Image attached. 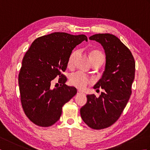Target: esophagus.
I'll list each match as a JSON object with an SVG mask.
<instances>
[{"label": "esophagus", "mask_w": 150, "mask_h": 150, "mask_svg": "<svg viewBox=\"0 0 150 150\" xmlns=\"http://www.w3.org/2000/svg\"><path fill=\"white\" fill-rule=\"evenodd\" d=\"M80 93H82V91H81V90H78L77 91V94H80Z\"/></svg>", "instance_id": "esophagus-1"}]
</instances>
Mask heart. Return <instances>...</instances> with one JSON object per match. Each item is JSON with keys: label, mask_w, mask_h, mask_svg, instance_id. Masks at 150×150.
I'll use <instances>...</instances> for the list:
<instances>
[{"label": "heart", "mask_w": 150, "mask_h": 150, "mask_svg": "<svg viewBox=\"0 0 150 150\" xmlns=\"http://www.w3.org/2000/svg\"><path fill=\"white\" fill-rule=\"evenodd\" d=\"M77 51H74L70 55L68 61V64L69 66L73 64V60H74L75 57L77 55ZM90 55L91 63L98 61L103 64L104 59V57L100 52L93 51V52H91ZM69 79V84L73 86H75L78 89H80V90H84L89 84H90L92 82L91 79L90 77L79 72L71 73L70 75Z\"/></svg>", "instance_id": "heart-1"}]
</instances>
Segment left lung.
Segmentation results:
<instances>
[{
	"label": "left lung",
	"instance_id": "obj_1",
	"mask_svg": "<svg viewBox=\"0 0 150 150\" xmlns=\"http://www.w3.org/2000/svg\"><path fill=\"white\" fill-rule=\"evenodd\" d=\"M90 40L101 44L106 54L105 70L94 89L104 90L99 97L87 95V103L81 108L84 122L94 129L108 128L119 119L132 94L135 62L130 50L116 36L98 33Z\"/></svg>",
	"mask_w": 150,
	"mask_h": 150
}]
</instances>
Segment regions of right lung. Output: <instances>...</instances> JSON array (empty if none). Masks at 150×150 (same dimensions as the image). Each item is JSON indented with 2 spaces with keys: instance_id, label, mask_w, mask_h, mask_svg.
Listing matches in <instances>:
<instances>
[{
  "instance_id": "add662e5",
  "label": "right lung",
  "mask_w": 150,
  "mask_h": 150,
  "mask_svg": "<svg viewBox=\"0 0 150 150\" xmlns=\"http://www.w3.org/2000/svg\"><path fill=\"white\" fill-rule=\"evenodd\" d=\"M84 35H73L55 32L40 37L31 44L23 59L18 74L22 109L36 125L52 126L59 120L62 106L77 94L75 87L65 84V71L72 50L82 41ZM59 76L60 86L52 89L51 81Z\"/></svg>"
}]
</instances>
